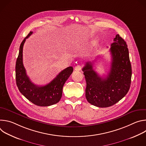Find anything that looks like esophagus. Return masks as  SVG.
<instances>
[{
	"mask_svg": "<svg viewBox=\"0 0 146 146\" xmlns=\"http://www.w3.org/2000/svg\"><path fill=\"white\" fill-rule=\"evenodd\" d=\"M81 69H82V67L80 65H77L74 68V70L76 71H80L81 70Z\"/></svg>",
	"mask_w": 146,
	"mask_h": 146,
	"instance_id": "obj_1",
	"label": "esophagus"
}]
</instances>
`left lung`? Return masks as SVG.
<instances>
[{"mask_svg":"<svg viewBox=\"0 0 146 146\" xmlns=\"http://www.w3.org/2000/svg\"><path fill=\"white\" fill-rule=\"evenodd\" d=\"M110 51V69L106 77H100L93 69L92 62H87L82 69L87 83V100L99 108L114 105L127 95L131 86L132 68L129 51L126 42L118 34L114 38Z\"/></svg>","mask_w":146,"mask_h":146,"instance_id":"1","label":"left lung"}]
</instances>
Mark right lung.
Returning <instances> with one entry per match:
<instances>
[{
	"label": "right lung",
	"instance_id": "1",
	"mask_svg": "<svg viewBox=\"0 0 146 146\" xmlns=\"http://www.w3.org/2000/svg\"><path fill=\"white\" fill-rule=\"evenodd\" d=\"M33 32H30L19 47L15 65V79L18 88L27 99L39 106H49L58 103L62 95L64 85L72 74L73 68L69 66L61 71L48 84L43 86L34 84L27 76L23 65V51L25 41Z\"/></svg>",
	"mask_w": 146,
	"mask_h": 146
}]
</instances>
